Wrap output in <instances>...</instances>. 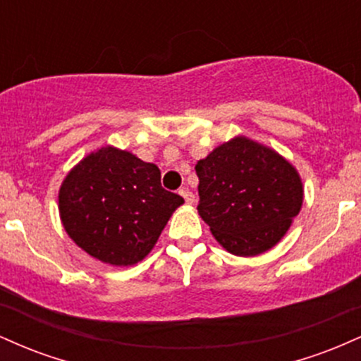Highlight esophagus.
Listing matches in <instances>:
<instances>
[{
    "mask_svg": "<svg viewBox=\"0 0 361 361\" xmlns=\"http://www.w3.org/2000/svg\"><path fill=\"white\" fill-rule=\"evenodd\" d=\"M180 195L185 198V202H186V204H188V205H193V204H195V195H193L192 192H190L188 188H181V190H180Z\"/></svg>",
    "mask_w": 361,
    "mask_h": 361,
    "instance_id": "esophagus-1",
    "label": "esophagus"
}]
</instances>
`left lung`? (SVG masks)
<instances>
[{
    "instance_id": "left-lung-1",
    "label": "left lung",
    "mask_w": 361,
    "mask_h": 361,
    "mask_svg": "<svg viewBox=\"0 0 361 361\" xmlns=\"http://www.w3.org/2000/svg\"><path fill=\"white\" fill-rule=\"evenodd\" d=\"M198 214L231 255L258 256L281 241L304 202L302 178L275 149L235 135L200 159Z\"/></svg>"
}]
</instances>
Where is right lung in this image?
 Masks as SVG:
<instances>
[{"instance_id": "1", "label": "right lung", "mask_w": 361, "mask_h": 361, "mask_svg": "<svg viewBox=\"0 0 361 361\" xmlns=\"http://www.w3.org/2000/svg\"><path fill=\"white\" fill-rule=\"evenodd\" d=\"M185 200L161 186L156 164L105 146L62 180L59 217L74 244L111 267H132L152 251Z\"/></svg>"}]
</instances>
